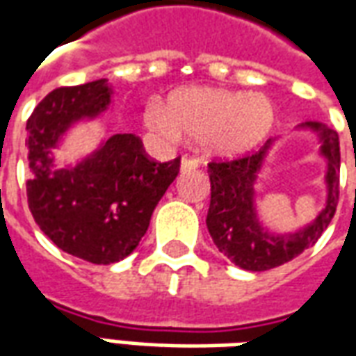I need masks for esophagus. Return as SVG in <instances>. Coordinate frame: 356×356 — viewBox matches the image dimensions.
<instances>
[{"label":"esophagus","instance_id":"obj_1","mask_svg":"<svg viewBox=\"0 0 356 356\" xmlns=\"http://www.w3.org/2000/svg\"><path fill=\"white\" fill-rule=\"evenodd\" d=\"M198 168V162L191 158V156H183L181 160V171H188V170H196Z\"/></svg>","mask_w":356,"mask_h":356}]
</instances>
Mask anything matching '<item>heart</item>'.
<instances>
[{
    "label": "heart",
    "instance_id": "obj_1",
    "mask_svg": "<svg viewBox=\"0 0 356 356\" xmlns=\"http://www.w3.org/2000/svg\"><path fill=\"white\" fill-rule=\"evenodd\" d=\"M145 124L165 140H202L209 156L236 158L267 139L275 108L267 97L229 89H185L170 97L168 106L150 101Z\"/></svg>",
    "mask_w": 356,
    "mask_h": 356
}]
</instances>
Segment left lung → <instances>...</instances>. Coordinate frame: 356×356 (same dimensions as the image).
Returning a JSON list of instances; mask_svg holds the SVG:
<instances>
[{
  "label": "left lung",
  "instance_id": "left-lung-1",
  "mask_svg": "<svg viewBox=\"0 0 356 356\" xmlns=\"http://www.w3.org/2000/svg\"><path fill=\"white\" fill-rule=\"evenodd\" d=\"M303 127H311L321 137V152L328 160V200L313 223L293 234H270L259 225L255 213L254 183L270 140L254 154L208 163L211 200L206 225L219 252L240 268L268 270L291 261L303 250L316 244L336 213L339 200V137L321 122H307Z\"/></svg>",
  "mask_w": 356,
  "mask_h": 356
}]
</instances>
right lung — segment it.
<instances>
[{
  "instance_id": "1",
  "label": "right lung",
  "mask_w": 356,
  "mask_h": 356,
  "mask_svg": "<svg viewBox=\"0 0 356 356\" xmlns=\"http://www.w3.org/2000/svg\"><path fill=\"white\" fill-rule=\"evenodd\" d=\"M110 104L106 80L53 89L28 118V208L66 254L110 265L139 246L156 204L177 177L181 158L154 162L133 133L112 135L72 170H55L51 148L81 118Z\"/></svg>"
}]
</instances>
